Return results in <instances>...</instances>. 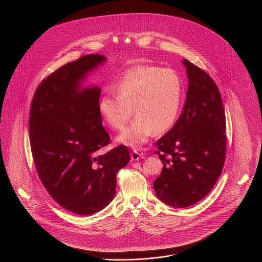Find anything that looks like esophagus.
Instances as JSON below:
<instances>
[{
    "instance_id": "obj_1",
    "label": "esophagus",
    "mask_w": 262,
    "mask_h": 262,
    "mask_svg": "<svg viewBox=\"0 0 262 262\" xmlns=\"http://www.w3.org/2000/svg\"><path fill=\"white\" fill-rule=\"evenodd\" d=\"M130 158H132L133 161H137V160H139L141 158H144V155H143V153H140V152H138L137 150H134L130 153Z\"/></svg>"
}]
</instances>
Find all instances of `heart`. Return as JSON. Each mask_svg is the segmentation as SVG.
Instances as JSON below:
<instances>
[{"label": "heart", "mask_w": 262, "mask_h": 262, "mask_svg": "<svg viewBox=\"0 0 262 262\" xmlns=\"http://www.w3.org/2000/svg\"><path fill=\"white\" fill-rule=\"evenodd\" d=\"M116 95L100 97L98 111L114 129H121L134 113L132 124L117 137L121 144L139 148L154 130L161 133L173 125L178 117L182 82L168 68L137 66L126 70L113 84Z\"/></svg>", "instance_id": "1"}]
</instances>
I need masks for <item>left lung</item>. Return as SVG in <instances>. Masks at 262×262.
Segmentation results:
<instances>
[{
  "label": "left lung",
  "instance_id": "1",
  "mask_svg": "<svg viewBox=\"0 0 262 262\" xmlns=\"http://www.w3.org/2000/svg\"><path fill=\"white\" fill-rule=\"evenodd\" d=\"M186 102L173 127L157 142L154 153L163 169L153 183L159 200L177 208L188 207L206 196L222 173L226 155V118L216 83L184 59Z\"/></svg>",
  "mask_w": 262,
  "mask_h": 262
}]
</instances>
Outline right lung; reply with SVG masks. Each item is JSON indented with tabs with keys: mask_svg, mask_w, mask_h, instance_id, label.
<instances>
[{
	"mask_svg": "<svg viewBox=\"0 0 262 262\" xmlns=\"http://www.w3.org/2000/svg\"><path fill=\"white\" fill-rule=\"evenodd\" d=\"M107 61L92 54L66 63L38 86L29 114V140L38 176L51 196L78 215L102 210L116 193V174L128 163L127 147L98 154L110 137L98 111L101 88H83Z\"/></svg>",
	"mask_w": 262,
	"mask_h": 262,
	"instance_id": "add662e5",
	"label": "right lung"
}]
</instances>
